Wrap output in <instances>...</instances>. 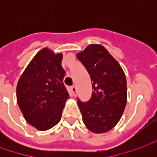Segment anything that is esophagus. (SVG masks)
I'll return each instance as SVG.
<instances>
[{
    "mask_svg": "<svg viewBox=\"0 0 157 157\" xmlns=\"http://www.w3.org/2000/svg\"><path fill=\"white\" fill-rule=\"evenodd\" d=\"M71 95L75 97L76 95H77V94H78V92H77V87H76L75 86H73L71 87Z\"/></svg>",
    "mask_w": 157,
    "mask_h": 157,
    "instance_id": "1",
    "label": "esophagus"
}]
</instances>
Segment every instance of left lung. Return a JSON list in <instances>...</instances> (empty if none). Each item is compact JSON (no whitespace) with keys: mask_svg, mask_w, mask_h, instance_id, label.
I'll list each match as a JSON object with an SVG mask.
<instances>
[{"mask_svg":"<svg viewBox=\"0 0 157 157\" xmlns=\"http://www.w3.org/2000/svg\"><path fill=\"white\" fill-rule=\"evenodd\" d=\"M88 71L93 86L87 102L78 99L82 120L96 134L111 130L120 121L127 104V80L123 70L105 47L90 44L77 54Z\"/></svg>","mask_w":157,"mask_h":157,"instance_id":"left-lung-1","label":"left lung"}]
</instances>
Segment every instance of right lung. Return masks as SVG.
<instances>
[{
	"mask_svg": "<svg viewBox=\"0 0 157 157\" xmlns=\"http://www.w3.org/2000/svg\"><path fill=\"white\" fill-rule=\"evenodd\" d=\"M63 55L41 50L29 63L16 86L17 103L28 123L38 130L52 128L61 120L69 94L63 85Z\"/></svg>",
	"mask_w": 157,
	"mask_h": 157,
	"instance_id": "obj_1",
	"label": "right lung"
}]
</instances>
